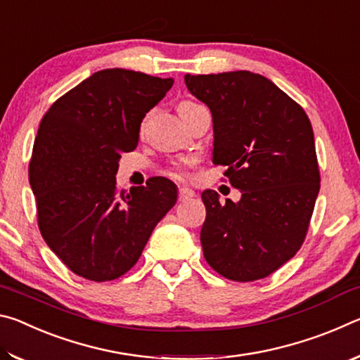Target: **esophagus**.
<instances>
[{
    "label": "esophagus",
    "mask_w": 360,
    "mask_h": 360,
    "mask_svg": "<svg viewBox=\"0 0 360 360\" xmlns=\"http://www.w3.org/2000/svg\"><path fill=\"white\" fill-rule=\"evenodd\" d=\"M195 197V192L192 191V188L188 187H181L179 188V200L181 202H187V200H191Z\"/></svg>",
    "instance_id": "obj_1"
}]
</instances>
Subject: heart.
<instances>
[{"instance_id": "1", "label": "heart", "mask_w": 360, "mask_h": 360, "mask_svg": "<svg viewBox=\"0 0 360 360\" xmlns=\"http://www.w3.org/2000/svg\"><path fill=\"white\" fill-rule=\"evenodd\" d=\"M192 106H195V103H192V101H182L181 105H179V111H182V109H187V108H192ZM179 176H182V173H178Z\"/></svg>"}]
</instances>
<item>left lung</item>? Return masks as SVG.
<instances>
[{"instance_id": "1", "label": "left lung", "mask_w": 360, "mask_h": 360, "mask_svg": "<svg viewBox=\"0 0 360 360\" xmlns=\"http://www.w3.org/2000/svg\"><path fill=\"white\" fill-rule=\"evenodd\" d=\"M188 92L212 115V162L241 192L221 203L205 191L203 255L231 281L262 279L290 260L307 235L319 193L311 122L300 105L251 71L186 75Z\"/></svg>"}]
</instances>
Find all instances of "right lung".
<instances>
[{"label":"right lung","instance_id":"obj_1","mask_svg":"<svg viewBox=\"0 0 360 360\" xmlns=\"http://www.w3.org/2000/svg\"><path fill=\"white\" fill-rule=\"evenodd\" d=\"M173 82L122 68L96 71L41 120L30 162L38 225L79 276L103 283L125 275L178 200L167 178L130 192L115 186L122 154L136 148L144 115Z\"/></svg>","mask_w":360,"mask_h":360}]
</instances>
